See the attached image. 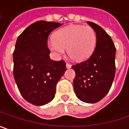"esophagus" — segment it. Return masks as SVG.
Segmentation results:
<instances>
[{"instance_id": "obj_1", "label": "esophagus", "mask_w": 129, "mask_h": 129, "mask_svg": "<svg viewBox=\"0 0 129 129\" xmlns=\"http://www.w3.org/2000/svg\"><path fill=\"white\" fill-rule=\"evenodd\" d=\"M71 67V64H70L69 63H66V68L67 69H70Z\"/></svg>"}]
</instances>
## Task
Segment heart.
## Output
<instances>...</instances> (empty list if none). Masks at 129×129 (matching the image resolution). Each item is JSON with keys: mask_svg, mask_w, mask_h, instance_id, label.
<instances>
[{"mask_svg": "<svg viewBox=\"0 0 129 129\" xmlns=\"http://www.w3.org/2000/svg\"><path fill=\"white\" fill-rule=\"evenodd\" d=\"M96 32L89 26L71 25L63 27L54 35V39L48 42L49 49L56 55L67 54L71 60L82 61L87 59L95 48Z\"/></svg>", "mask_w": 129, "mask_h": 129, "instance_id": "obj_1", "label": "heart"}]
</instances>
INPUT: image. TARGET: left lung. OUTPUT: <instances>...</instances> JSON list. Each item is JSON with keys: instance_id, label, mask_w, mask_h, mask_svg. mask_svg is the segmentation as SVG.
Here are the masks:
<instances>
[{"instance_id": "1", "label": "left lung", "mask_w": 129, "mask_h": 129, "mask_svg": "<svg viewBox=\"0 0 129 129\" xmlns=\"http://www.w3.org/2000/svg\"><path fill=\"white\" fill-rule=\"evenodd\" d=\"M96 32V47L89 58L72 66L76 73L74 88L76 97L95 103L108 93L115 74V49L111 37L95 23L87 21Z\"/></svg>"}]
</instances>
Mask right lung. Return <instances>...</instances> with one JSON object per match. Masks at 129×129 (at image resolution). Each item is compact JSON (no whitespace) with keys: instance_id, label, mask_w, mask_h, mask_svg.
<instances>
[{"instance_id":"right-lung-1","label":"right lung","mask_w":129,"mask_h":129,"mask_svg":"<svg viewBox=\"0 0 129 129\" xmlns=\"http://www.w3.org/2000/svg\"><path fill=\"white\" fill-rule=\"evenodd\" d=\"M63 24L38 21L18 37L13 53L14 76L21 96L27 102L41 106L55 98L58 81L66 70L61 60L50 58L48 38Z\"/></svg>"}]
</instances>
